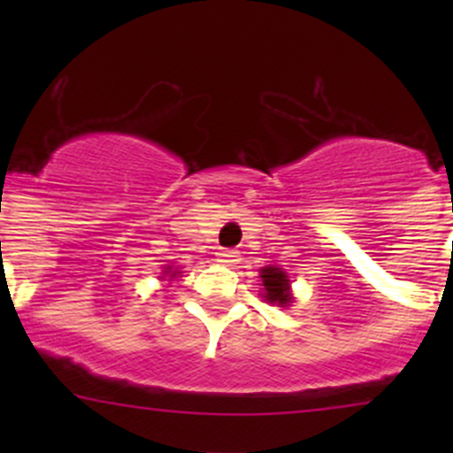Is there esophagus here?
Returning <instances> with one entry per match:
<instances>
[{
    "mask_svg": "<svg viewBox=\"0 0 453 453\" xmlns=\"http://www.w3.org/2000/svg\"><path fill=\"white\" fill-rule=\"evenodd\" d=\"M217 256H219V263L227 265V267H234V265L241 260V254L236 252V250H221Z\"/></svg>",
    "mask_w": 453,
    "mask_h": 453,
    "instance_id": "esophagus-1",
    "label": "esophagus"
}]
</instances>
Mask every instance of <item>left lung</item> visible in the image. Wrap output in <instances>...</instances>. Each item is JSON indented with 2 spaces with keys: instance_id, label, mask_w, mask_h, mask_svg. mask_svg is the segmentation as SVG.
<instances>
[{
  "instance_id": "obj_1",
  "label": "left lung",
  "mask_w": 453,
  "mask_h": 453,
  "mask_svg": "<svg viewBox=\"0 0 453 453\" xmlns=\"http://www.w3.org/2000/svg\"><path fill=\"white\" fill-rule=\"evenodd\" d=\"M260 280H263V298L267 303L278 304V307H287V304L294 303V296H291V280L287 276V272H282L276 265H267V267L260 269Z\"/></svg>"
}]
</instances>
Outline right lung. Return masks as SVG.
<instances>
[{
  "label": "right lung",
  "instance_id": "1",
  "mask_svg": "<svg viewBox=\"0 0 453 453\" xmlns=\"http://www.w3.org/2000/svg\"><path fill=\"white\" fill-rule=\"evenodd\" d=\"M164 273H166V276H171V278H175L180 272H177V269H175V272H173L171 267H166V272H164Z\"/></svg>",
  "mask_w": 453,
  "mask_h": 453
}]
</instances>
